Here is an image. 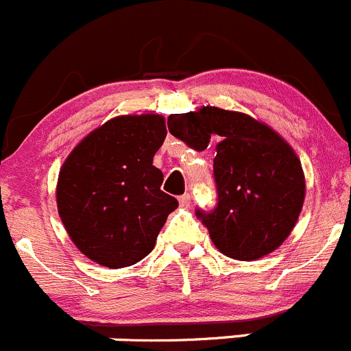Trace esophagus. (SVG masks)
Wrapping results in <instances>:
<instances>
[{
  "instance_id": "34e87169",
  "label": "esophagus",
  "mask_w": 351,
  "mask_h": 351,
  "mask_svg": "<svg viewBox=\"0 0 351 351\" xmlns=\"http://www.w3.org/2000/svg\"><path fill=\"white\" fill-rule=\"evenodd\" d=\"M191 201H192L191 194H183V195H180V197H178L180 206H183V208H189V206H191Z\"/></svg>"
}]
</instances>
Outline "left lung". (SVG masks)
I'll use <instances>...</instances> for the list:
<instances>
[{
    "instance_id": "obj_1",
    "label": "left lung",
    "mask_w": 351,
    "mask_h": 351,
    "mask_svg": "<svg viewBox=\"0 0 351 351\" xmlns=\"http://www.w3.org/2000/svg\"><path fill=\"white\" fill-rule=\"evenodd\" d=\"M168 130L194 150L218 140L213 160L216 206L195 209L216 247L242 261L277 250L303 208L304 176L293 149L253 117L218 107L171 114Z\"/></svg>"
}]
</instances>
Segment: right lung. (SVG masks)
I'll use <instances>...</instances> for the list:
<instances>
[{
	"label": "right lung",
	"mask_w": 351,
	"mask_h": 351,
	"mask_svg": "<svg viewBox=\"0 0 351 351\" xmlns=\"http://www.w3.org/2000/svg\"><path fill=\"white\" fill-rule=\"evenodd\" d=\"M165 138V117L121 116L90 133L62 166L58 215L77 250L98 265L143 260L178 206L160 191L165 176L152 166Z\"/></svg>",
	"instance_id": "add662e5"
}]
</instances>
